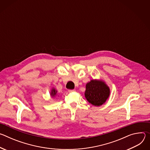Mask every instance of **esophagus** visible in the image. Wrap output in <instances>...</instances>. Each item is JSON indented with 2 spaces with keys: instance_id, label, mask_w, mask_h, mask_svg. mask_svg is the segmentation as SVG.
<instances>
[{
  "instance_id": "1",
  "label": "esophagus",
  "mask_w": 150,
  "mask_h": 150,
  "mask_svg": "<svg viewBox=\"0 0 150 150\" xmlns=\"http://www.w3.org/2000/svg\"><path fill=\"white\" fill-rule=\"evenodd\" d=\"M76 90H68V91L69 92V93H72V92H75Z\"/></svg>"
}]
</instances>
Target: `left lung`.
Instances as JSON below:
<instances>
[{"mask_svg":"<svg viewBox=\"0 0 150 150\" xmlns=\"http://www.w3.org/2000/svg\"><path fill=\"white\" fill-rule=\"evenodd\" d=\"M110 95V90L104 82L91 80L86 85L85 98L90 103L99 106L104 104Z\"/></svg>","mask_w":150,"mask_h":150,"instance_id":"left-lung-1","label":"left lung"}]
</instances>
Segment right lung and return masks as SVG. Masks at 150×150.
<instances>
[{
  "instance_id": "obj_1",
  "label": "right lung",
  "mask_w": 150,
  "mask_h": 150,
  "mask_svg": "<svg viewBox=\"0 0 150 150\" xmlns=\"http://www.w3.org/2000/svg\"><path fill=\"white\" fill-rule=\"evenodd\" d=\"M56 91L54 90V89H53L52 90V93H51V95L52 96H54L55 95H56Z\"/></svg>"
}]
</instances>
